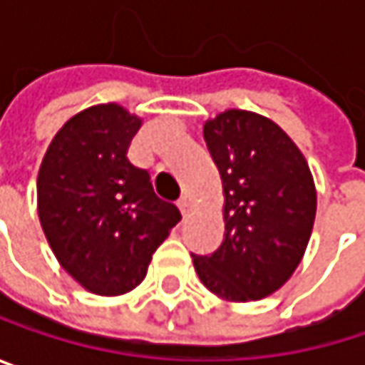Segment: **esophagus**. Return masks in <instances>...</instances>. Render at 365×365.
<instances>
[{
  "mask_svg": "<svg viewBox=\"0 0 365 365\" xmlns=\"http://www.w3.org/2000/svg\"><path fill=\"white\" fill-rule=\"evenodd\" d=\"M178 207H180V211H182L183 217H187V215H190V198H187V196H183V198H180Z\"/></svg>",
  "mask_w": 365,
  "mask_h": 365,
  "instance_id": "esophagus-1",
  "label": "esophagus"
}]
</instances>
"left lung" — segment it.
<instances>
[{"label":"left lung","instance_id":"8db88e82","mask_svg":"<svg viewBox=\"0 0 365 365\" xmlns=\"http://www.w3.org/2000/svg\"><path fill=\"white\" fill-rule=\"evenodd\" d=\"M224 185V239L192 255L209 292L250 302L277 292L300 264L313 232L317 194L296 143L268 118L228 110L202 128Z\"/></svg>","mask_w":365,"mask_h":365}]
</instances>
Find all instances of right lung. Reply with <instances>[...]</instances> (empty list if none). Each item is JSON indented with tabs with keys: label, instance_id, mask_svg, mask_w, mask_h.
Returning a JSON list of instances; mask_svg holds the SVG:
<instances>
[{
	"label": "right lung",
	"instance_id": "1",
	"mask_svg": "<svg viewBox=\"0 0 365 365\" xmlns=\"http://www.w3.org/2000/svg\"><path fill=\"white\" fill-rule=\"evenodd\" d=\"M139 126L115 103L80 111L54 135L37 175V213L52 252L99 296L137 287L182 220L154 194L150 173L126 158Z\"/></svg>",
	"mask_w": 365,
	"mask_h": 365
}]
</instances>
